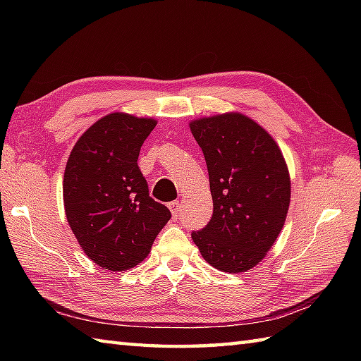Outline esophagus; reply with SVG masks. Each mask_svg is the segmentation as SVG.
Instances as JSON below:
<instances>
[{"mask_svg": "<svg viewBox=\"0 0 361 361\" xmlns=\"http://www.w3.org/2000/svg\"><path fill=\"white\" fill-rule=\"evenodd\" d=\"M169 209H171L172 216L176 217L180 214V211H181V202L180 200H175L172 203H169Z\"/></svg>", "mask_w": 361, "mask_h": 361, "instance_id": "1", "label": "esophagus"}]
</instances>
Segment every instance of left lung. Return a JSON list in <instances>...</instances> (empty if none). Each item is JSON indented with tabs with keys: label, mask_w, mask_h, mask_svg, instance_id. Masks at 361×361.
<instances>
[{
	"label": "left lung",
	"mask_w": 361,
	"mask_h": 361,
	"mask_svg": "<svg viewBox=\"0 0 361 361\" xmlns=\"http://www.w3.org/2000/svg\"><path fill=\"white\" fill-rule=\"evenodd\" d=\"M209 173L212 219L192 240L226 273L256 267L286 224L291 181L278 142L256 121L229 111L189 122Z\"/></svg>",
	"instance_id": "obj_1"
}]
</instances>
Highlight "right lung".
<instances>
[{"label": "right lung", "mask_w": 361, "mask_h": 361, "mask_svg": "<svg viewBox=\"0 0 361 361\" xmlns=\"http://www.w3.org/2000/svg\"><path fill=\"white\" fill-rule=\"evenodd\" d=\"M157 119L114 111L87 128L63 175L66 220L85 255L110 271L149 256L171 211L149 195L137 167L141 145Z\"/></svg>", "instance_id": "1"}]
</instances>
